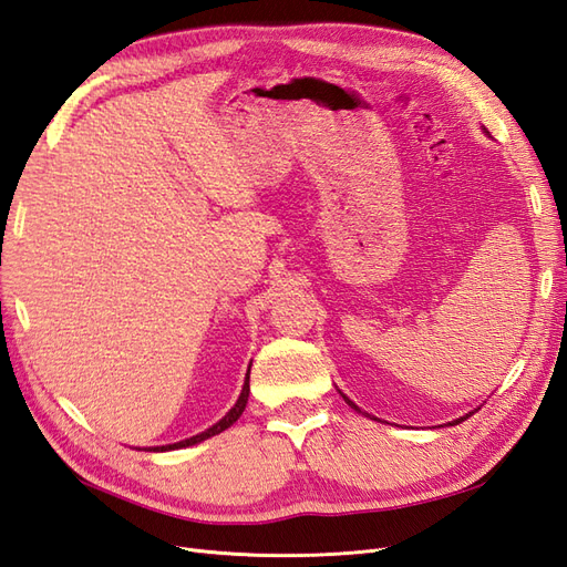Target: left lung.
<instances>
[{
  "instance_id": "8db88e82",
  "label": "left lung",
  "mask_w": 567,
  "mask_h": 567,
  "mask_svg": "<svg viewBox=\"0 0 567 567\" xmlns=\"http://www.w3.org/2000/svg\"><path fill=\"white\" fill-rule=\"evenodd\" d=\"M342 398H346V394H342ZM346 402H348V404H350V406H352L354 411H362V409H359V406H357V404H354L352 400H348V398H346ZM473 414H475V411H471V414H466V416H461V419H456V421H452V423L456 425V423H461V421H466V419H468V416H473Z\"/></svg>"
}]
</instances>
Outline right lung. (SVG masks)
I'll return each instance as SVG.
<instances>
[{
	"label": "right lung",
	"instance_id": "add662e5",
	"mask_svg": "<svg viewBox=\"0 0 567 567\" xmlns=\"http://www.w3.org/2000/svg\"><path fill=\"white\" fill-rule=\"evenodd\" d=\"M248 381H250V369H248V373H246V383H244V390H241V394H238V400H236V404L229 409V414L225 416V419H219L213 427H208V431H203V433H198V435H194V437H188V440H182V442H175V444H163V447H153V452H167V450H182V447H192V444H198V442H203V440H208V437H213V435H219L221 431H227L229 425H234L236 421H238V416L244 414V409H246V404H248V392H250V385H248ZM151 452V450H148Z\"/></svg>",
	"mask_w": 567,
	"mask_h": 567
}]
</instances>
